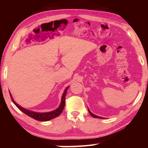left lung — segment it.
<instances>
[{"label":"left lung","instance_id":"8db88e82","mask_svg":"<svg viewBox=\"0 0 148 148\" xmlns=\"http://www.w3.org/2000/svg\"><path fill=\"white\" fill-rule=\"evenodd\" d=\"M89 114H91V116H92V117H95V118H99V119H103V118H102V117H99V116H96V115H95V114H92L91 113V112H90L89 111Z\"/></svg>","mask_w":148,"mask_h":148}]
</instances>
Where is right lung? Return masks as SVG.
Returning a JSON list of instances; mask_svg holds the SVG:
<instances>
[{"label": "right lung", "mask_w": 148, "mask_h": 148, "mask_svg": "<svg viewBox=\"0 0 148 148\" xmlns=\"http://www.w3.org/2000/svg\"><path fill=\"white\" fill-rule=\"evenodd\" d=\"M68 88L69 87H67V88L64 90L63 95H62V96L61 103V104H60V106L58 108L56 109V110H54V111H52L50 112H46V113H38V112L30 111V110H26V109L23 108H22L21 106H19L18 104L16 103V102H15L13 99H12V101L14 102V104L16 105V106L20 110H21V111L23 112V113L27 115V116H29V117H32V118L37 120V121H48V120L53 119V118H55V117H57V116H59V115L62 113V110H63L64 108L65 96H66V91H67V89H68ZM10 97H11V94H10Z\"/></svg>", "instance_id": "right-lung-1"}]
</instances>
